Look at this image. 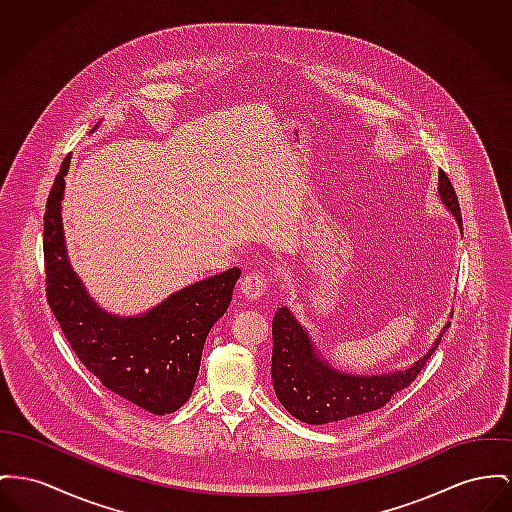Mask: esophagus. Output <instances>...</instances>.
I'll use <instances>...</instances> for the list:
<instances>
[{"instance_id":"1","label":"esophagus","mask_w":512,"mask_h":512,"mask_svg":"<svg viewBox=\"0 0 512 512\" xmlns=\"http://www.w3.org/2000/svg\"><path fill=\"white\" fill-rule=\"evenodd\" d=\"M240 289H242V295L248 299V301H254V299H260L262 295H266L268 291V277L260 270H252V272L246 273L242 283H240Z\"/></svg>"}]
</instances>
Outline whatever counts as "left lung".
Segmentation results:
<instances>
[{
  "instance_id": "obj_1",
  "label": "left lung",
  "mask_w": 512,
  "mask_h": 512,
  "mask_svg": "<svg viewBox=\"0 0 512 512\" xmlns=\"http://www.w3.org/2000/svg\"><path fill=\"white\" fill-rule=\"evenodd\" d=\"M437 196L452 213L462 233V215L456 192L439 171ZM446 322L431 349L406 369L382 375H355L334 367L320 353L307 328L287 307L277 308L272 320V380L277 400L293 417L308 425L341 423L386 406L392 396L409 386L431 353L439 347Z\"/></svg>"
}]
</instances>
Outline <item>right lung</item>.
Returning <instances> with one entry per match:
<instances>
[{
	"instance_id": "obj_1",
	"label": "right lung",
	"mask_w": 512,
	"mask_h": 512,
	"mask_svg": "<svg viewBox=\"0 0 512 512\" xmlns=\"http://www.w3.org/2000/svg\"><path fill=\"white\" fill-rule=\"evenodd\" d=\"M69 159L52 184L44 213L48 305L79 361L103 386L149 413H172L192 396L207 334L231 305L240 270L209 275L141 314L104 310L69 262L62 223Z\"/></svg>"
}]
</instances>
